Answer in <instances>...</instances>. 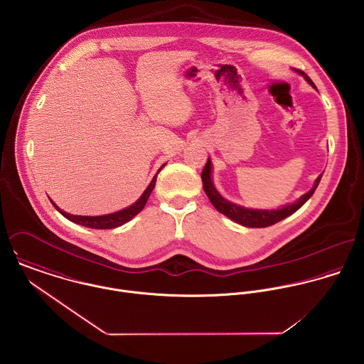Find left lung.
Here are the masks:
<instances>
[{"label": "left lung", "mask_w": 364, "mask_h": 364, "mask_svg": "<svg viewBox=\"0 0 364 364\" xmlns=\"http://www.w3.org/2000/svg\"><path fill=\"white\" fill-rule=\"evenodd\" d=\"M294 71L299 73L301 77H304V80L316 90V87L314 85L311 78L304 71H300V70H294ZM211 172H213V165H211L210 158H208V162H206V165L203 168V172H202V182H203V189H205V192H206L208 200L211 202V205L217 208L220 213L227 215L230 220H232V221H235V223H238V224H241L244 227H251V228H263V227L273 225V224L282 221L283 218L291 215L293 213H296L299 208H301L311 198L314 192H315V189H316V186H318V183H319V181H321V178H322V173H321L315 179L311 189L307 193H304L294 203L286 205V206L280 208L262 210V208H244V206L235 205V203L224 199L218 193V191L215 189V186L213 183Z\"/></svg>", "instance_id": "obj_1"}]
</instances>
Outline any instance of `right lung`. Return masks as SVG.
<instances>
[{
    "instance_id": "right-lung-1",
    "label": "right lung",
    "mask_w": 364,
    "mask_h": 364,
    "mask_svg": "<svg viewBox=\"0 0 364 364\" xmlns=\"http://www.w3.org/2000/svg\"><path fill=\"white\" fill-rule=\"evenodd\" d=\"M164 166H165V164L156 171V176L153 178V181L150 182V185L147 186V189L143 192V195L139 198V200L136 203H133L129 208L119 210L116 213H110V214H105V215H74V214H70V213H65L64 210H61L53 200H50V202L58 213H61L67 220H70L75 224H80V225H84V227H88V228H97V230L116 228V227H120L124 223L130 221L133 217H136L144 208L153 189H154V186H156V175L159 173V171Z\"/></svg>"
}]
</instances>
